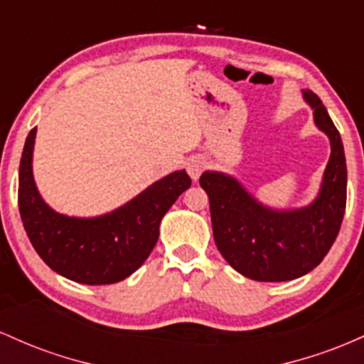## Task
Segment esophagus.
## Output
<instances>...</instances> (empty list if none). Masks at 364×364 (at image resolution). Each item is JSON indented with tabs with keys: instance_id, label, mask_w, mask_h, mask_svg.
Segmentation results:
<instances>
[{
	"instance_id": "1",
	"label": "esophagus",
	"mask_w": 364,
	"mask_h": 364,
	"mask_svg": "<svg viewBox=\"0 0 364 364\" xmlns=\"http://www.w3.org/2000/svg\"><path fill=\"white\" fill-rule=\"evenodd\" d=\"M204 166H206V163H204L201 158H191L189 163H187V173L191 175L193 181H198V178L201 177Z\"/></svg>"
}]
</instances>
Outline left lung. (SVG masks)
I'll return each mask as SVG.
<instances>
[{"label": "left lung", "mask_w": 364, "mask_h": 364, "mask_svg": "<svg viewBox=\"0 0 364 364\" xmlns=\"http://www.w3.org/2000/svg\"><path fill=\"white\" fill-rule=\"evenodd\" d=\"M304 100L332 144L321 191L308 208L273 211L256 203L232 177L204 171L199 178L210 198L216 247L227 263L247 279H299L323 261L341 230L347 199L344 146L320 97L304 91Z\"/></svg>", "instance_id": "left-lung-1"}]
</instances>
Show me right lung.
Returning <instances> with one entry per match:
<instances>
[{
	"label": "right lung",
	"instance_id": "1",
	"mask_svg": "<svg viewBox=\"0 0 364 364\" xmlns=\"http://www.w3.org/2000/svg\"><path fill=\"white\" fill-rule=\"evenodd\" d=\"M36 127L28 132L18 170V210L41 259L65 279L108 285L127 279L148 259L160 235V222L183 191L186 171H175L113 213L68 218L41 199L32 177Z\"/></svg>",
	"mask_w": 364,
	"mask_h": 364
}]
</instances>
